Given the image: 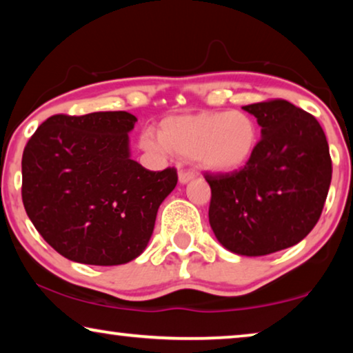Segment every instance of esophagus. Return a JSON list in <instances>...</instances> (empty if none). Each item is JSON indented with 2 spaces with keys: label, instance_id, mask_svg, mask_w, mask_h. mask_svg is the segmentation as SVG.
<instances>
[{
  "label": "esophagus",
  "instance_id": "esophagus-1",
  "mask_svg": "<svg viewBox=\"0 0 353 353\" xmlns=\"http://www.w3.org/2000/svg\"><path fill=\"white\" fill-rule=\"evenodd\" d=\"M193 177H194V172L193 171H188V170H181V171H179V182H181V183L190 182Z\"/></svg>",
  "mask_w": 353,
  "mask_h": 353
}]
</instances>
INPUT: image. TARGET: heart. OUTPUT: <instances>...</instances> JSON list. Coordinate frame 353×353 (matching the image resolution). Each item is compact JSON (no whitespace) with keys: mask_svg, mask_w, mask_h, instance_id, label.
<instances>
[{"mask_svg":"<svg viewBox=\"0 0 353 353\" xmlns=\"http://www.w3.org/2000/svg\"><path fill=\"white\" fill-rule=\"evenodd\" d=\"M259 141L255 119L243 110H230L172 115L160 123L159 134L145 133L141 147L194 159L209 171L231 172L254 159Z\"/></svg>","mask_w":353,"mask_h":353,"instance_id":"1","label":"heart"}]
</instances>
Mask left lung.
<instances>
[{
  "label": "left lung",
  "mask_w": 353,
  "mask_h": 353,
  "mask_svg": "<svg viewBox=\"0 0 353 353\" xmlns=\"http://www.w3.org/2000/svg\"><path fill=\"white\" fill-rule=\"evenodd\" d=\"M261 126L256 152L244 168L208 174L209 223L225 249L260 256L298 244L319 222L331 182L322 126L285 99L243 108Z\"/></svg>",
  "instance_id": "8db88e82"
}]
</instances>
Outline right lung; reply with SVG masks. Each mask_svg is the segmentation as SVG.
Masks as SVG:
<instances>
[{
  "instance_id": "obj_1",
  "label": "right lung",
  "mask_w": 353,
  "mask_h": 353,
  "mask_svg": "<svg viewBox=\"0 0 353 353\" xmlns=\"http://www.w3.org/2000/svg\"><path fill=\"white\" fill-rule=\"evenodd\" d=\"M136 119L125 110L52 115L25 145L22 199L34 228L68 260L123 265L143 254L176 168L130 159Z\"/></svg>"
}]
</instances>
